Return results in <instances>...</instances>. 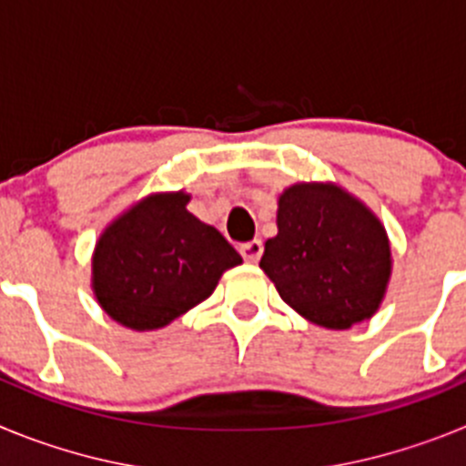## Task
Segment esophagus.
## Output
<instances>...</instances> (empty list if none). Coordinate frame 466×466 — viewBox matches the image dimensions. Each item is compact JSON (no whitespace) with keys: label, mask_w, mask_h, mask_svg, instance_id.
<instances>
[{"label":"esophagus","mask_w":466,"mask_h":466,"mask_svg":"<svg viewBox=\"0 0 466 466\" xmlns=\"http://www.w3.org/2000/svg\"><path fill=\"white\" fill-rule=\"evenodd\" d=\"M240 254L247 263H257L263 254V242L261 240H252L240 245Z\"/></svg>","instance_id":"esophagus-1"}]
</instances>
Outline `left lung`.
I'll list each match as a JSON object with an SVG mask.
<instances>
[{
    "label": "left lung",
    "instance_id": "left-lung-1",
    "mask_svg": "<svg viewBox=\"0 0 466 466\" xmlns=\"http://www.w3.org/2000/svg\"><path fill=\"white\" fill-rule=\"evenodd\" d=\"M261 270L289 308L343 331L371 319L392 278V245L378 214L333 182H299L278 198V236Z\"/></svg>",
    "mask_w": 466,
    "mask_h": 466
}]
</instances>
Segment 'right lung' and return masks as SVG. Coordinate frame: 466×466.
<instances>
[{"label":"right lung","mask_w":466,"mask_h":466,"mask_svg":"<svg viewBox=\"0 0 466 466\" xmlns=\"http://www.w3.org/2000/svg\"><path fill=\"white\" fill-rule=\"evenodd\" d=\"M188 200L187 191L149 193L111 219L95 242L90 287L121 327H167L242 263L219 230L188 212Z\"/></svg>","instance_id":"add662e5"}]
</instances>
